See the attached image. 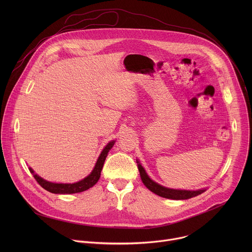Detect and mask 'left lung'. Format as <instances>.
<instances>
[{"instance_id":"1","label":"left lung","mask_w":252,"mask_h":252,"mask_svg":"<svg viewBox=\"0 0 252 252\" xmlns=\"http://www.w3.org/2000/svg\"><path fill=\"white\" fill-rule=\"evenodd\" d=\"M136 163H137L140 178H141L143 185H145L151 191H153L154 193H156L161 197L175 199V200L189 199V198L194 197L198 194H201L202 192H204L206 190L205 189H198V190H185V189L183 190V189H173L164 188L153 181V179L148 175L145 168L142 167V165L140 164V162L137 159H136Z\"/></svg>"}]
</instances>
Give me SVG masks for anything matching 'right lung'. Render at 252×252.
<instances>
[{
	"mask_svg": "<svg viewBox=\"0 0 252 252\" xmlns=\"http://www.w3.org/2000/svg\"><path fill=\"white\" fill-rule=\"evenodd\" d=\"M116 140H112L110 141L107 145L104 147V149L102 150V152L100 153L96 163L93 169V171L82 181L75 183V184H55V183H50L47 182L46 179L42 178L41 176H39L37 173H34L33 170L29 167L31 173H32L33 177L35 181L38 182V184L45 189L46 190L52 192V193H58V194H70V193H78V192H82L85 191L91 188H93L97 182L100 177V171L102 169L105 158L109 154L110 150L114 147Z\"/></svg>",
	"mask_w": 252,
	"mask_h": 252,
	"instance_id": "add662e5",
	"label": "right lung"
}]
</instances>
